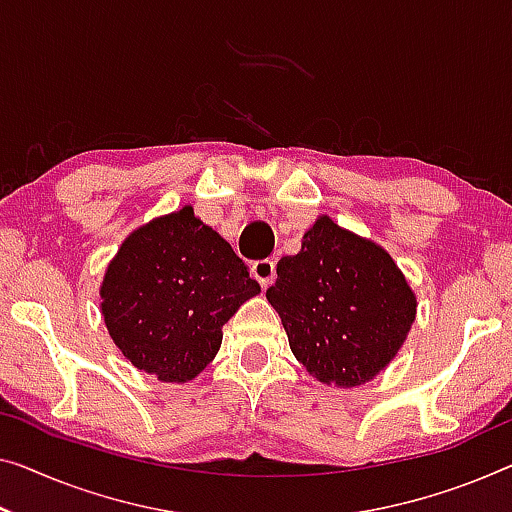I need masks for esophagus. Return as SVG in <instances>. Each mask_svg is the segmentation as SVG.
<instances>
[{"mask_svg": "<svg viewBox=\"0 0 512 512\" xmlns=\"http://www.w3.org/2000/svg\"><path fill=\"white\" fill-rule=\"evenodd\" d=\"M250 273H253V278L259 280V285L262 287H269L273 280H276V262L273 259H257L250 266Z\"/></svg>", "mask_w": 512, "mask_h": 512, "instance_id": "obj_1", "label": "esophagus"}]
</instances>
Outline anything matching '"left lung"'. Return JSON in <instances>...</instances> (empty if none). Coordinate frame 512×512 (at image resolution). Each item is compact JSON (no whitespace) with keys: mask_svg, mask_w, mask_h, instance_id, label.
<instances>
[{"mask_svg":"<svg viewBox=\"0 0 512 512\" xmlns=\"http://www.w3.org/2000/svg\"><path fill=\"white\" fill-rule=\"evenodd\" d=\"M266 299L296 361L340 388L375 379L416 319V296L393 257L329 216L303 234L301 253L280 259Z\"/></svg>","mask_w":512,"mask_h":512,"instance_id":"8db88e82","label":"left lung"}]
</instances>
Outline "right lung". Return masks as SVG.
I'll list each match as a JSON object with an SVG mask.
<instances>
[{"mask_svg":"<svg viewBox=\"0 0 512 512\" xmlns=\"http://www.w3.org/2000/svg\"><path fill=\"white\" fill-rule=\"evenodd\" d=\"M255 294L257 280L230 243L183 207L121 243L105 271L101 312L137 370L183 384L213 361L223 324Z\"/></svg>","mask_w":512,"mask_h":512,"instance_id":"obj_1","label":"right lung"}]
</instances>
